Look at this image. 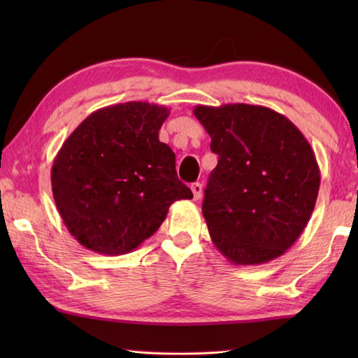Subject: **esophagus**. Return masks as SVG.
Segmentation results:
<instances>
[{
  "instance_id": "esophagus-1",
  "label": "esophagus",
  "mask_w": 358,
  "mask_h": 358,
  "mask_svg": "<svg viewBox=\"0 0 358 358\" xmlns=\"http://www.w3.org/2000/svg\"><path fill=\"white\" fill-rule=\"evenodd\" d=\"M191 189H192V194H194V199L199 200L201 194H203V185L201 183H192L191 185Z\"/></svg>"
}]
</instances>
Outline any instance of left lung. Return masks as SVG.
<instances>
[{"instance_id": "1", "label": "left lung", "mask_w": 358, "mask_h": 358, "mask_svg": "<svg viewBox=\"0 0 358 358\" xmlns=\"http://www.w3.org/2000/svg\"><path fill=\"white\" fill-rule=\"evenodd\" d=\"M194 115L218 155L203 201L212 243L241 266L283 255L305 231L320 187L305 135L264 106H196Z\"/></svg>"}]
</instances>
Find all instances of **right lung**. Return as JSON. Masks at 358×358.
<instances>
[{
  "label": "right lung",
  "instance_id": "1",
  "mask_svg": "<svg viewBox=\"0 0 358 358\" xmlns=\"http://www.w3.org/2000/svg\"><path fill=\"white\" fill-rule=\"evenodd\" d=\"M164 106L129 101L98 109L67 136L52 166V194L67 231L104 255L132 252L154 235L177 200L175 154L158 140Z\"/></svg>",
  "mask_w": 358,
  "mask_h": 358
}]
</instances>
